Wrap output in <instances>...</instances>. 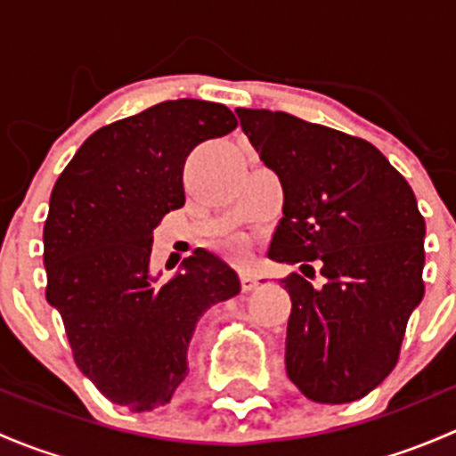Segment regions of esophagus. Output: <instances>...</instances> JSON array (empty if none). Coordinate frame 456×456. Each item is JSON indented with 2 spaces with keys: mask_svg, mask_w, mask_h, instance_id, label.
<instances>
[{
  "mask_svg": "<svg viewBox=\"0 0 456 456\" xmlns=\"http://www.w3.org/2000/svg\"><path fill=\"white\" fill-rule=\"evenodd\" d=\"M240 282H242V291H254V289L257 287V278L254 273H242L240 275Z\"/></svg>",
  "mask_w": 456,
  "mask_h": 456,
  "instance_id": "obj_1",
  "label": "esophagus"
}]
</instances>
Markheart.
Returning <instances> with one entry per match:
<instances>
[{
  "instance_id": "obj_1",
  "label": "heart",
  "mask_w": 456,
  "mask_h": 456,
  "mask_svg": "<svg viewBox=\"0 0 456 456\" xmlns=\"http://www.w3.org/2000/svg\"><path fill=\"white\" fill-rule=\"evenodd\" d=\"M227 251H229V256L236 257V260H245V257H247V242L242 240V238H232V240L227 242Z\"/></svg>"
}]
</instances>
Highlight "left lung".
<instances>
[{"label": "left lung", "mask_w": 456, "mask_h": 456, "mask_svg": "<svg viewBox=\"0 0 456 456\" xmlns=\"http://www.w3.org/2000/svg\"><path fill=\"white\" fill-rule=\"evenodd\" d=\"M282 185L269 256L311 269L280 280L291 297L287 375L317 403L369 395L397 366L408 317L424 297L426 223L406 178L369 141L287 112L236 110Z\"/></svg>", "instance_id": "obj_1"}]
</instances>
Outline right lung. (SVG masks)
Instances as JSON below:
<instances>
[{"label":"right lung","mask_w":456,"mask_h":456,"mask_svg":"<svg viewBox=\"0 0 456 456\" xmlns=\"http://www.w3.org/2000/svg\"><path fill=\"white\" fill-rule=\"evenodd\" d=\"M236 126L223 103L163 101L96 130L54 183L45 300L61 314L79 370L112 403L136 412L169 403L199 320L240 293L236 271L205 249L169 282L150 273L154 229L185 205L187 156Z\"/></svg>","instance_id":"right-lung-1"}]
</instances>
